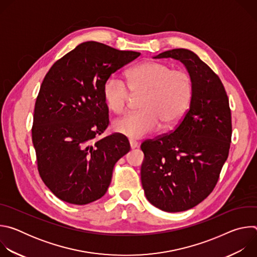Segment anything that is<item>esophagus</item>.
Returning <instances> with one entry per match:
<instances>
[{
  "label": "esophagus",
  "instance_id": "obj_1",
  "mask_svg": "<svg viewBox=\"0 0 257 257\" xmlns=\"http://www.w3.org/2000/svg\"><path fill=\"white\" fill-rule=\"evenodd\" d=\"M129 143H130V148H131V149H136L137 146H138V142L135 141V140H133V139H130V140H129Z\"/></svg>",
  "mask_w": 257,
  "mask_h": 257
}]
</instances>
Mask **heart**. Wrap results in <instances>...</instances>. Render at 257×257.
I'll use <instances>...</instances> for the list:
<instances>
[{"label": "heart", "mask_w": 257, "mask_h": 257, "mask_svg": "<svg viewBox=\"0 0 257 257\" xmlns=\"http://www.w3.org/2000/svg\"><path fill=\"white\" fill-rule=\"evenodd\" d=\"M128 86L131 90L127 89ZM141 95L140 111L127 114L114 123L116 132L130 138H140L164 127L175 125L185 114L193 92L190 74L164 62L146 61L127 73V85L117 77H109L103 85L106 106L122 114L131 94Z\"/></svg>", "instance_id": "obj_1"}]
</instances>
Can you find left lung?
Returning a JSON list of instances; mask_svg holds the SVG:
<instances>
[{"label":"left lung","instance_id":"8db88e82","mask_svg":"<svg viewBox=\"0 0 257 257\" xmlns=\"http://www.w3.org/2000/svg\"><path fill=\"white\" fill-rule=\"evenodd\" d=\"M155 58L185 65L193 81L190 106L176 129L141 143V183L156 207L179 212L204 200L215 187L229 156L232 117L225 87L193 52L174 49Z\"/></svg>","mask_w":257,"mask_h":257}]
</instances>
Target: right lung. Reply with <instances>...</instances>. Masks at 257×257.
Here are the masks:
<instances>
[{
  "label": "right lung",
  "instance_id": "right-lung-1",
  "mask_svg": "<svg viewBox=\"0 0 257 257\" xmlns=\"http://www.w3.org/2000/svg\"><path fill=\"white\" fill-rule=\"evenodd\" d=\"M139 56L86 42L47 73L36 97L31 133L40 176L61 200L83 205L99 199L115 164L130 151L126 137L97 136L109 123L104 82Z\"/></svg>",
  "mask_w": 257,
  "mask_h": 257
}]
</instances>
